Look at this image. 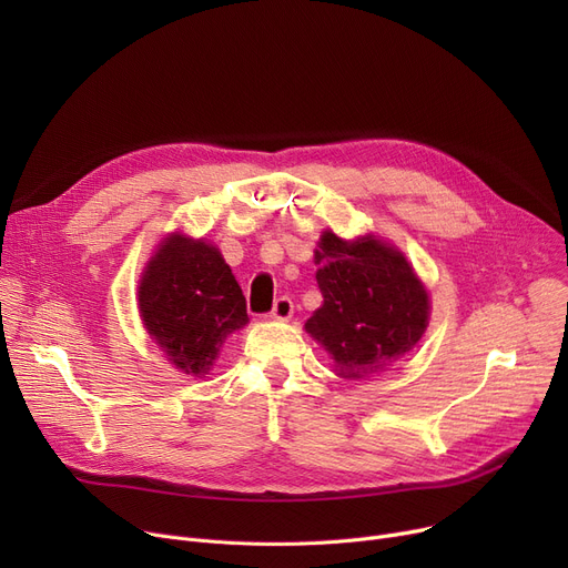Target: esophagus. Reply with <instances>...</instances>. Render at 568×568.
I'll return each mask as SVG.
<instances>
[{"label":"esophagus","instance_id":"obj_1","mask_svg":"<svg viewBox=\"0 0 568 568\" xmlns=\"http://www.w3.org/2000/svg\"><path fill=\"white\" fill-rule=\"evenodd\" d=\"M292 313H294V306H292L290 296H278V300L274 302L272 313H268V317H274V320H290Z\"/></svg>","mask_w":568,"mask_h":568}]
</instances>
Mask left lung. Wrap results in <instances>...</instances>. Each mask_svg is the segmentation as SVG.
Segmentation results:
<instances>
[{
	"label": "left lung",
	"mask_w": 568,
	"mask_h": 568,
	"mask_svg": "<svg viewBox=\"0 0 568 568\" xmlns=\"http://www.w3.org/2000/svg\"><path fill=\"white\" fill-rule=\"evenodd\" d=\"M315 264L324 302L306 332L332 354L338 375H379L419 343L428 294L398 251L373 236L345 242L324 232Z\"/></svg>",
	"instance_id": "8db88e82"
}]
</instances>
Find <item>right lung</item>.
Wrapping results in <instances>:
<instances>
[{"instance_id": "obj_1", "label": "right lung", "mask_w": 568, "mask_h": 568, "mask_svg": "<svg viewBox=\"0 0 568 568\" xmlns=\"http://www.w3.org/2000/svg\"><path fill=\"white\" fill-rule=\"evenodd\" d=\"M140 311L168 359L189 375H206L225 338L248 322L246 300L221 253L172 234L140 281Z\"/></svg>"}]
</instances>
